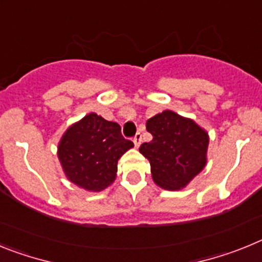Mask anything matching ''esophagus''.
<instances>
[{"label": "esophagus", "mask_w": 262, "mask_h": 262, "mask_svg": "<svg viewBox=\"0 0 262 262\" xmlns=\"http://www.w3.org/2000/svg\"><path fill=\"white\" fill-rule=\"evenodd\" d=\"M140 143H142V134L138 133L135 136H134V144H135V147H139Z\"/></svg>", "instance_id": "34e87169"}]
</instances>
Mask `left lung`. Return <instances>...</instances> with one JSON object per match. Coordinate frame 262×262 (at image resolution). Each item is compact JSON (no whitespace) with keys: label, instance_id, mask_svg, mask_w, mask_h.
Listing matches in <instances>:
<instances>
[{"label":"left lung","instance_id":"obj_1","mask_svg":"<svg viewBox=\"0 0 262 262\" xmlns=\"http://www.w3.org/2000/svg\"><path fill=\"white\" fill-rule=\"evenodd\" d=\"M152 140L139 151L151 164L154 181L166 190H180L205 168L209 135L191 119L165 110L147 120Z\"/></svg>","mask_w":262,"mask_h":262}]
</instances>
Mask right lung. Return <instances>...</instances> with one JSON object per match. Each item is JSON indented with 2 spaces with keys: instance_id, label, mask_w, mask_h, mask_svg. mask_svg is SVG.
<instances>
[{
  "instance_id": "1",
  "label": "right lung",
  "mask_w": 262,
  "mask_h": 262,
  "mask_svg": "<svg viewBox=\"0 0 262 262\" xmlns=\"http://www.w3.org/2000/svg\"><path fill=\"white\" fill-rule=\"evenodd\" d=\"M133 147L119 124L90 113L67 129L57 156L69 181L85 190L101 191L114 182L118 160Z\"/></svg>"
}]
</instances>
